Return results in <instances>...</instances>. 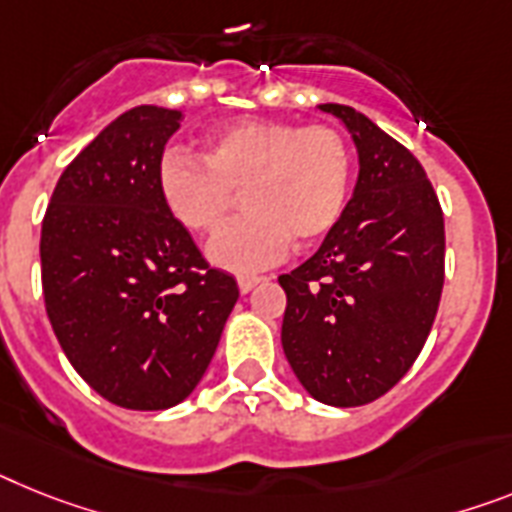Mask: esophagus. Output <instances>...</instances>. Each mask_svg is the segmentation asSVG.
<instances>
[{
  "instance_id": "esophagus-1",
  "label": "esophagus",
  "mask_w": 512,
  "mask_h": 512,
  "mask_svg": "<svg viewBox=\"0 0 512 512\" xmlns=\"http://www.w3.org/2000/svg\"><path fill=\"white\" fill-rule=\"evenodd\" d=\"M263 281H265L263 276H239V278H236V283H239V291H242V294L252 291L257 283H263Z\"/></svg>"
}]
</instances>
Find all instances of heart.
<instances>
[{"label": "heart", "mask_w": 512, "mask_h": 512, "mask_svg": "<svg viewBox=\"0 0 512 512\" xmlns=\"http://www.w3.org/2000/svg\"><path fill=\"white\" fill-rule=\"evenodd\" d=\"M351 187V148L330 124L234 119L203 140V161L169 150L158 163V192L192 234L221 229L236 192L244 216L208 244L210 263L255 270L294 239L320 242L343 216Z\"/></svg>", "instance_id": "heart-1"}]
</instances>
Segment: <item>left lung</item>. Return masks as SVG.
<instances>
[{
    "label": "left lung",
    "mask_w": 512,
    "mask_h": 512,
    "mask_svg": "<svg viewBox=\"0 0 512 512\" xmlns=\"http://www.w3.org/2000/svg\"><path fill=\"white\" fill-rule=\"evenodd\" d=\"M359 153L343 216L315 255L278 278L281 343L315 401L364 406L388 393L427 341L445 281V221L422 163L372 119L320 103Z\"/></svg>",
    "instance_id": "1"
}]
</instances>
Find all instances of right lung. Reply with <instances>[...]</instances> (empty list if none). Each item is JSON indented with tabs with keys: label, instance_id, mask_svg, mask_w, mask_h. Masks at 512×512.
Returning a JSON list of instances; mask_svg holds the SVG:
<instances>
[{
	"label": "right lung",
	"instance_id": "right-lung-1",
	"mask_svg": "<svg viewBox=\"0 0 512 512\" xmlns=\"http://www.w3.org/2000/svg\"><path fill=\"white\" fill-rule=\"evenodd\" d=\"M182 111L135 106L59 176L41 226V283L77 375L132 411L182 403L203 380L239 299L158 192Z\"/></svg>",
	"mask_w": 512,
	"mask_h": 512
}]
</instances>
